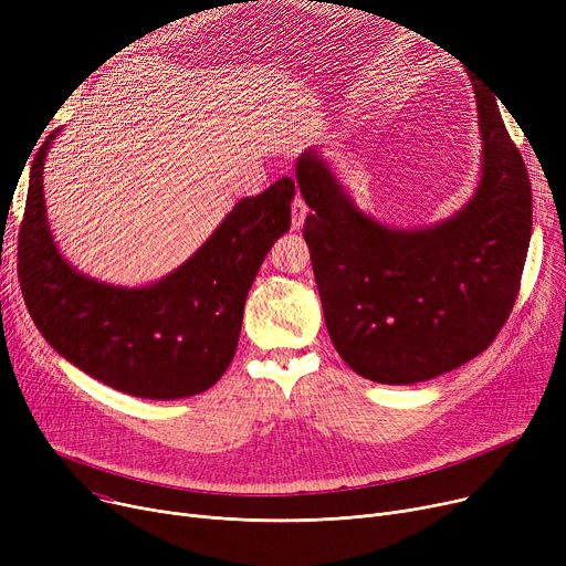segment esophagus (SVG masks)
I'll use <instances>...</instances> for the list:
<instances>
[{"mask_svg": "<svg viewBox=\"0 0 566 566\" xmlns=\"http://www.w3.org/2000/svg\"><path fill=\"white\" fill-rule=\"evenodd\" d=\"M307 213H310V208H307L305 199L301 195H295L293 201H291V224H293V229H301L303 227Z\"/></svg>", "mask_w": 566, "mask_h": 566, "instance_id": "esophagus-1", "label": "esophagus"}]
</instances>
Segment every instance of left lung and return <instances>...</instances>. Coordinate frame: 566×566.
Listing matches in <instances>:
<instances>
[{
    "label": "left lung",
    "mask_w": 566,
    "mask_h": 566,
    "mask_svg": "<svg viewBox=\"0 0 566 566\" xmlns=\"http://www.w3.org/2000/svg\"><path fill=\"white\" fill-rule=\"evenodd\" d=\"M482 181L431 229H388L360 213L310 151L295 165L312 208L310 245L325 325L342 360L369 380L410 385L448 374L507 323L532 231V188L495 94L474 84Z\"/></svg>",
    "instance_id": "1"
}]
</instances>
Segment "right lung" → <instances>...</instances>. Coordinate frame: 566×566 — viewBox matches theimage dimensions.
<instances>
[{"instance_id":"right-lung-1","label":"right lung","mask_w":566,"mask_h":566,"mask_svg":"<svg viewBox=\"0 0 566 566\" xmlns=\"http://www.w3.org/2000/svg\"><path fill=\"white\" fill-rule=\"evenodd\" d=\"M54 135L34 156L18 233V277L36 328L62 358L124 395L169 401L208 390L233 360L263 256L289 231L295 184L282 176L238 201L213 235L158 284L109 286L73 271L52 241L43 163Z\"/></svg>"}]
</instances>
